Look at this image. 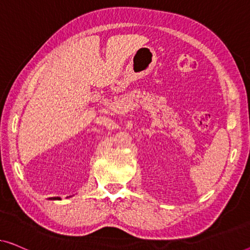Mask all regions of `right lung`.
<instances>
[{"mask_svg": "<svg viewBox=\"0 0 250 250\" xmlns=\"http://www.w3.org/2000/svg\"><path fill=\"white\" fill-rule=\"evenodd\" d=\"M50 200H59V199H56V197H51Z\"/></svg>", "mask_w": 250, "mask_h": 250, "instance_id": "obj_1", "label": "right lung"}]
</instances>
